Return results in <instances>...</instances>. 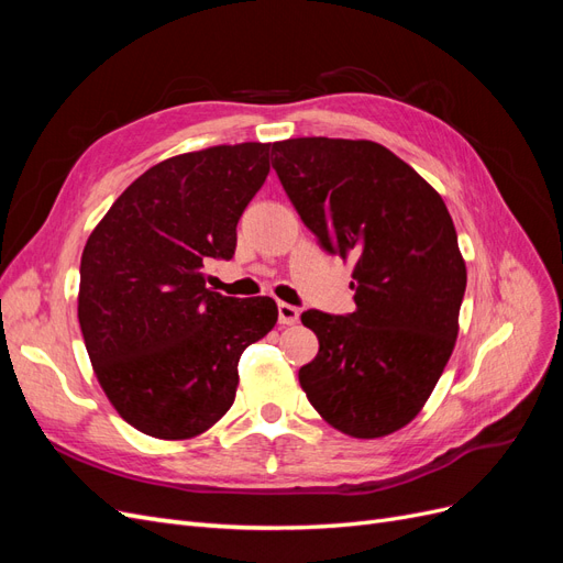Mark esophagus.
Segmentation results:
<instances>
[{"label": "esophagus", "mask_w": 563, "mask_h": 563, "mask_svg": "<svg viewBox=\"0 0 563 563\" xmlns=\"http://www.w3.org/2000/svg\"><path fill=\"white\" fill-rule=\"evenodd\" d=\"M277 310H279V323H284V327H291V323H296L300 319V310L296 308V305L279 302Z\"/></svg>", "instance_id": "obj_1"}]
</instances>
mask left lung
<instances>
[{"label":"left lung","instance_id":"8db88e82","mask_svg":"<svg viewBox=\"0 0 563 563\" xmlns=\"http://www.w3.org/2000/svg\"><path fill=\"white\" fill-rule=\"evenodd\" d=\"M272 155L319 246L356 261L354 312L300 314L319 338L300 387L340 432H397L432 395L457 335L467 272L446 203L371 141L291 139Z\"/></svg>","mask_w":563,"mask_h":563}]
</instances>
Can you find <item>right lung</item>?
<instances>
[{
	"instance_id": "add662e5",
	"label": "right lung",
	"mask_w": 563,
	"mask_h": 563,
	"mask_svg": "<svg viewBox=\"0 0 563 563\" xmlns=\"http://www.w3.org/2000/svg\"><path fill=\"white\" fill-rule=\"evenodd\" d=\"M269 143L187 152L135 178L91 232L79 265V327L108 399L157 439L223 418L242 352L277 323V302L207 288L269 174Z\"/></svg>"
}]
</instances>
